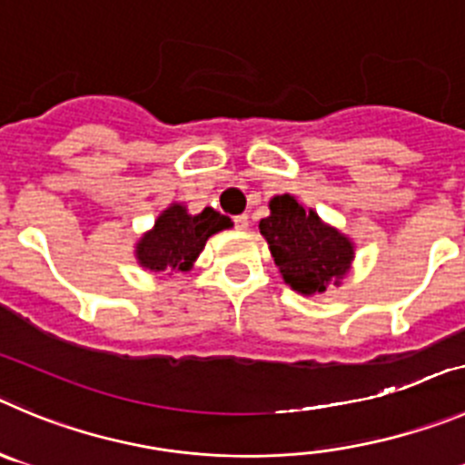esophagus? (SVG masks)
Segmentation results:
<instances>
[{
	"label": "esophagus",
	"instance_id": "34e87169",
	"mask_svg": "<svg viewBox=\"0 0 465 465\" xmlns=\"http://www.w3.org/2000/svg\"><path fill=\"white\" fill-rule=\"evenodd\" d=\"M233 227H236V229H247V227H250V218H247L245 213L233 218Z\"/></svg>",
	"mask_w": 465,
	"mask_h": 465
}]
</instances>
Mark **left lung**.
<instances>
[{
    "instance_id": "1",
    "label": "left lung",
    "mask_w": 465,
    "mask_h": 465,
    "mask_svg": "<svg viewBox=\"0 0 465 465\" xmlns=\"http://www.w3.org/2000/svg\"><path fill=\"white\" fill-rule=\"evenodd\" d=\"M259 229L286 284L305 296L325 292L332 280L337 284L353 262L349 238L325 227L314 211H305L289 194L271 199V215Z\"/></svg>"
}]
</instances>
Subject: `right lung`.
Wrapping results in <instances>:
<instances>
[{
    "label": "right lung",
    "instance_id": "1",
    "mask_svg": "<svg viewBox=\"0 0 465 465\" xmlns=\"http://www.w3.org/2000/svg\"><path fill=\"white\" fill-rule=\"evenodd\" d=\"M227 227H232V220L213 208L188 215L181 203H173L155 220V227L137 242V259L149 271H190L208 236Z\"/></svg>",
    "mask_w": 465,
    "mask_h": 465
}]
</instances>
